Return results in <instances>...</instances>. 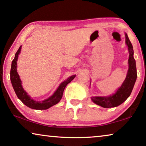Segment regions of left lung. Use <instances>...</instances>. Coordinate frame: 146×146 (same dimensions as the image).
Wrapping results in <instances>:
<instances>
[{"label": "left lung", "mask_w": 146, "mask_h": 146, "mask_svg": "<svg viewBox=\"0 0 146 146\" xmlns=\"http://www.w3.org/2000/svg\"><path fill=\"white\" fill-rule=\"evenodd\" d=\"M125 36V43L128 47L129 56V60H128L129 70H128L126 78H125L124 82H123L121 87L118 89L114 95L109 96V97H93L91 98V100L94 103L104 108L117 107L125 101L131 93L135 81L137 80V68H136L135 60L133 57L134 51H133V46L126 33Z\"/></svg>", "instance_id": "obj_1"}]
</instances>
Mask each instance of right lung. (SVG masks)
<instances>
[{
  "label": "right lung",
  "mask_w": 146,
  "mask_h": 146,
  "mask_svg": "<svg viewBox=\"0 0 146 146\" xmlns=\"http://www.w3.org/2000/svg\"><path fill=\"white\" fill-rule=\"evenodd\" d=\"M21 47L22 46H20L18 51L15 53V58L12 61L10 71V79L15 92L17 97L28 107L37 110H47V109L51 108V106L55 105L60 102L62 97L63 92L66 86L73 80V78L75 77V75L71 76L67 80L62 82L60 85L59 86L58 88L51 97L42 101L34 100L31 98L26 91L24 90L23 86L21 85V80L17 71V61L18 59L19 53L21 52Z\"/></svg>",
  "instance_id": "1"
}]
</instances>
